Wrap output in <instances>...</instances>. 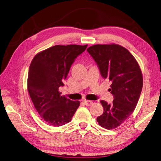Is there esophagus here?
<instances>
[{
	"label": "esophagus",
	"mask_w": 161,
	"mask_h": 161,
	"mask_svg": "<svg viewBox=\"0 0 161 161\" xmlns=\"http://www.w3.org/2000/svg\"><path fill=\"white\" fill-rule=\"evenodd\" d=\"M83 102H84L85 104L87 105V106H90L93 104V102L91 101H86V100H85V101H84Z\"/></svg>",
	"instance_id": "obj_1"
}]
</instances>
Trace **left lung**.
I'll return each mask as SVG.
<instances>
[{"label":"left lung","instance_id":"obj_1","mask_svg":"<svg viewBox=\"0 0 161 161\" xmlns=\"http://www.w3.org/2000/svg\"><path fill=\"white\" fill-rule=\"evenodd\" d=\"M87 51L102 77L112 83L114 101H101L104 112L96 120L105 129H114L131 115L137 105L143 83L141 68L131 53L119 45H96Z\"/></svg>","mask_w":161,"mask_h":161}]
</instances>
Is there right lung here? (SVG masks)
Returning <instances> with one entry per match:
<instances>
[{"instance_id": "add662e5", "label": "right lung", "mask_w": 161, "mask_h": 161, "mask_svg": "<svg viewBox=\"0 0 161 161\" xmlns=\"http://www.w3.org/2000/svg\"><path fill=\"white\" fill-rule=\"evenodd\" d=\"M86 45H55L37 53L29 69L27 89L36 109L45 123L60 127L69 123L79 101L61 96L60 87L77 57Z\"/></svg>"}]
</instances>
